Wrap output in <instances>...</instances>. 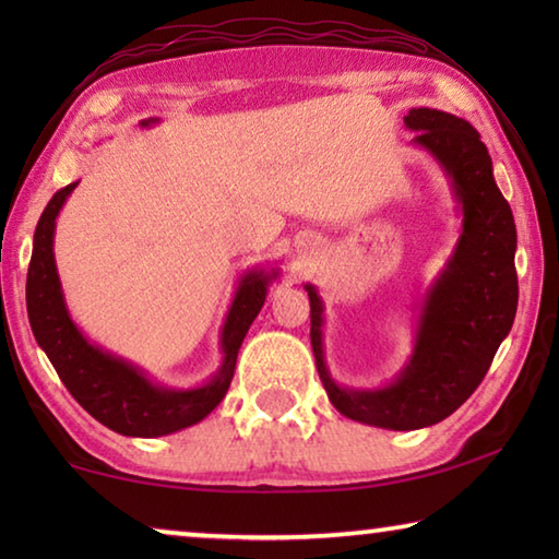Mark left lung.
<instances>
[{
	"instance_id": "obj_1",
	"label": "left lung",
	"mask_w": 559,
	"mask_h": 559,
	"mask_svg": "<svg viewBox=\"0 0 559 559\" xmlns=\"http://www.w3.org/2000/svg\"><path fill=\"white\" fill-rule=\"evenodd\" d=\"M404 122L449 175L463 224L456 251L427 290L414 353L394 382L380 390L335 384L323 355V300L306 286L310 345L330 402L347 419L394 431L431 427L456 412L484 382L518 310L515 222L478 130L431 108H412Z\"/></svg>"
}]
</instances>
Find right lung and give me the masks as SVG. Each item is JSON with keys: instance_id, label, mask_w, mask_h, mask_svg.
<instances>
[{"instance_id": "right-lung-1", "label": "right lung", "mask_w": 559, "mask_h": 559, "mask_svg": "<svg viewBox=\"0 0 559 559\" xmlns=\"http://www.w3.org/2000/svg\"><path fill=\"white\" fill-rule=\"evenodd\" d=\"M155 122L143 120V126ZM75 185H66L46 204L34 231V251L26 276V310L36 343L41 345L53 370L59 372L66 390L103 427L122 433V437H165L179 429L202 421L214 406L224 400L229 390L236 355L243 343L253 318L266 300L269 283L276 278V271L246 273L236 290L229 316L222 328V367L210 382L194 390H167L135 365L91 345L69 316L61 293V281L53 261V229L63 202Z\"/></svg>"}]
</instances>
